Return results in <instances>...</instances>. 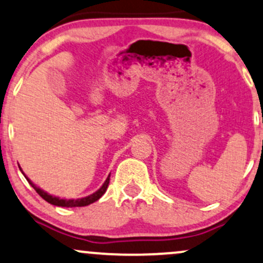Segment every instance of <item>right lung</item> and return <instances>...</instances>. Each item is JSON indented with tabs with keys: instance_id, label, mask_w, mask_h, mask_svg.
I'll use <instances>...</instances> for the list:
<instances>
[{
	"instance_id": "add662e5",
	"label": "right lung",
	"mask_w": 263,
	"mask_h": 263,
	"mask_svg": "<svg viewBox=\"0 0 263 263\" xmlns=\"http://www.w3.org/2000/svg\"><path fill=\"white\" fill-rule=\"evenodd\" d=\"M22 174L24 175V178L28 180V182L30 183L31 187H33L35 191L39 194L41 197L44 198L46 202H49V203H51L53 205H58V207H84V205H89L91 203H94V202L99 200V198L105 194L107 186H109V181H110V175L107 176L105 181H104L103 185H101V187L99 190H97L96 192H93V194L89 195V196H85V197H81V198H71V200H66V198H60V197H56V196H52L50 194H47L46 191H44L43 189L37 187V186L31 180L28 178L25 174L22 172Z\"/></svg>"
}]
</instances>
